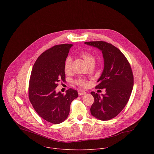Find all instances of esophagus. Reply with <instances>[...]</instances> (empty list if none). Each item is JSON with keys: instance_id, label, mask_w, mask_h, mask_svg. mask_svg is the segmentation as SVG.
Segmentation results:
<instances>
[{"instance_id": "1", "label": "esophagus", "mask_w": 154, "mask_h": 154, "mask_svg": "<svg viewBox=\"0 0 154 154\" xmlns=\"http://www.w3.org/2000/svg\"><path fill=\"white\" fill-rule=\"evenodd\" d=\"M78 94L79 95H84V94H86V92L85 91H83V90H82V89H79V90H78Z\"/></svg>"}]
</instances>
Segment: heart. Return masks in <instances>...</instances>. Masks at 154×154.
Instances as JSON below:
<instances>
[{
	"label": "heart",
	"mask_w": 154,
	"mask_h": 154,
	"mask_svg": "<svg viewBox=\"0 0 154 154\" xmlns=\"http://www.w3.org/2000/svg\"><path fill=\"white\" fill-rule=\"evenodd\" d=\"M80 56L83 59L84 62L88 66L91 65H94L95 62V57L91 53L88 51H82L80 53ZM72 60L71 57H68L65 62L64 65V69L66 73H69L72 70ZM74 83L81 87H87L89 85V82L88 81L82 78H78L74 80Z\"/></svg>",
	"instance_id": "1"
}]
</instances>
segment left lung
<instances>
[{
  "instance_id": "8db88e82",
  "label": "left lung",
  "mask_w": 154,
  "mask_h": 154,
  "mask_svg": "<svg viewBox=\"0 0 154 154\" xmlns=\"http://www.w3.org/2000/svg\"><path fill=\"white\" fill-rule=\"evenodd\" d=\"M86 44L102 51L104 67L95 88H106L100 96L91 92L94 101L90 109L91 114L101 120H109L117 116L126 106L133 87V75L129 62L122 52L106 42H89Z\"/></svg>"
}]
</instances>
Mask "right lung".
I'll use <instances>...</instances> for the list:
<instances>
[{"mask_svg":"<svg viewBox=\"0 0 154 154\" xmlns=\"http://www.w3.org/2000/svg\"><path fill=\"white\" fill-rule=\"evenodd\" d=\"M72 45L59 44L45 50L37 59L31 73L29 100L37 114L53 124L66 120L72 101L78 96L72 88L67 89L65 95L55 91L58 82L66 81L64 65Z\"/></svg>","mask_w":154,"mask_h":154,"instance_id":"obj_1","label":"right lung"}]
</instances>
